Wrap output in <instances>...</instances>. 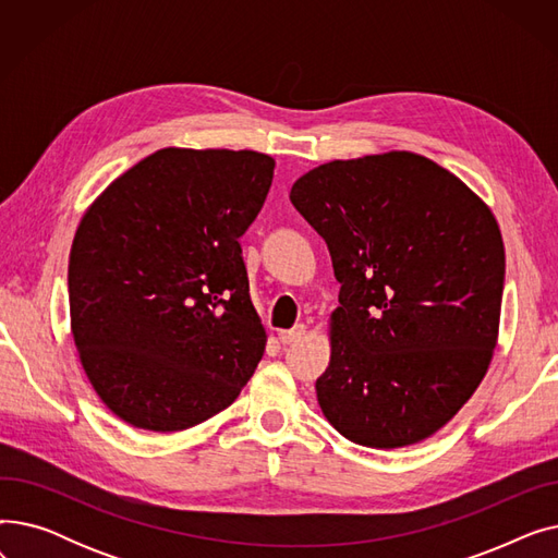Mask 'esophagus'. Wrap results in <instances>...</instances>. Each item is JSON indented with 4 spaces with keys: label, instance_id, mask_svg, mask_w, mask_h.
Here are the masks:
<instances>
[{
    "label": "esophagus",
    "instance_id": "obj_1",
    "mask_svg": "<svg viewBox=\"0 0 558 558\" xmlns=\"http://www.w3.org/2000/svg\"><path fill=\"white\" fill-rule=\"evenodd\" d=\"M303 335H305V326H303V324H299V326H294L291 330H280V332H278V339L287 345V343H294V341H299Z\"/></svg>",
    "mask_w": 558,
    "mask_h": 558
}]
</instances>
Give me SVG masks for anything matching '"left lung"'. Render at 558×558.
Returning a JSON list of instances; mask_svg holds the SVG:
<instances>
[{
    "instance_id": "8db88e82",
    "label": "left lung",
    "mask_w": 558,
    "mask_h": 558,
    "mask_svg": "<svg viewBox=\"0 0 558 558\" xmlns=\"http://www.w3.org/2000/svg\"><path fill=\"white\" fill-rule=\"evenodd\" d=\"M289 198L326 240L341 282L330 364L316 379L320 412L366 448L425 441L493 360L505 289L495 215L414 151L318 165Z\"/></svg>"
}]
</instances>
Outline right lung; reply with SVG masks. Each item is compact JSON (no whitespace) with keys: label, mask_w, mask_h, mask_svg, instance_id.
<instances>
[{"label":"right lung","mask_w":558,"mask_h":558,"mask_svg":"<svg viewBox=\"0 0 558 558\" xmlns=\"http://www.w3.org/2000/svg\"><path fill=\"white\" fill-rule=\"evenodd\" d=\"M276 160L167 146L124 171L81 217L70 251V326L110 412L181 432L223 412L255 373L267 330L240 238Z\"/></svg>","instance_id":"1"}]
</instances>
